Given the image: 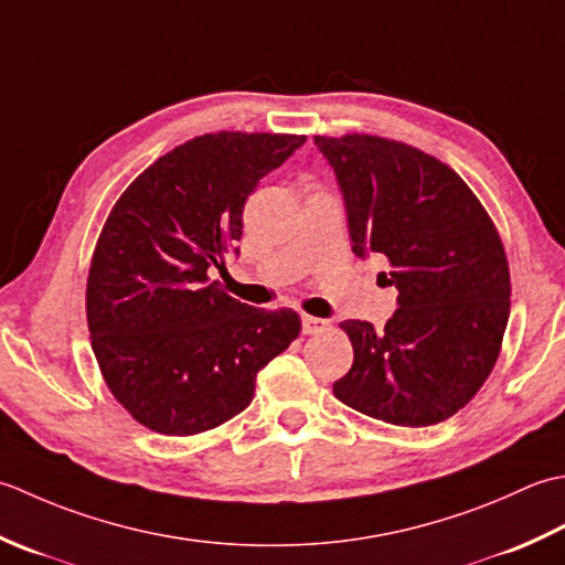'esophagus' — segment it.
Listing matches in <instances>:
<instances>
[{
  "instance_id": "34e87169",
  "label": "esophagus",
  "mask_w": 565,
  "mask_h": 565,
  "mask_svg": "<svg viewBox=\"0 0 565 565\" xmlns=\"http://www.w3.org/2000/svg\"><path fill=\"white\" fill-rule=\"evenodd\" d=\"M329 321L319 319V317H309V315H302V333H317L321 329H327Z\"/></svg>"
}]
</instances>
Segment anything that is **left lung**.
Returning a JSON list of instances; mask_svg holds the SVG:
<instances>
[{
	"mask_svg": "<svg viewBox=\"0 0 565 565\" xmlns=\"http://www.w3.org/2000/svg\"><path fill=\"white\" fill-rule=\"evenodd\" d=\"M337 175L351 248L390 263L397 309L385 329L347 319L353 365L343 405L397 427H429L468 405L500 355L510 270L488 212L456 172L380 136H315Z\"/></svg>",
	"mask_w": 565,
	"mask_h": 565,
	"instance_id": "left-lung-1",
	"label": "left lung"
}]
</instances>
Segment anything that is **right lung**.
I'll use <instances>...</instances> for the list:
<instances>
[{"label": "right lung", "mask_w": 565, "mask_h": 565, "mask_svg": "<svg viewBox=\"0 0 565 565\" xmlns=\"http://www.w3.org/2000/svg\"><path fill=\"white\" fill-rule=\"evenodd\" d=\"M305 136L218 131L146 168L114 204L87 278L92 349L111 395L158 434L192 436L244 412L256 375L299 333L292 309L228 297L248 194Z\"/></svg>", "instance_id": "1"}]
</instances>
